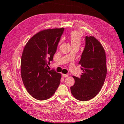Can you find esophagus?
<instances>
[{
	"mask_svg": "<svg viewBox=\"0 0 124 124\" xmlns=\"http://www.w3.org/2000/svg\"><path fill=\"white\" fill-rule=\"evenodd\" d=\"M68 74H62V76L63 78H66V77H68Z\"/></svg>",
	"mask_w": 124,
	"mask_h": 124,
	"instance_id": "1",
	"label": "esophagus"
}]
</instances>
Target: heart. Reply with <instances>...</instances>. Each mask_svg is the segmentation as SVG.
Returning <instances> with one entry per match:
<instances>
[{
  "label": "heart",
  "instance_id": "obj_1",
  "mask_svg": "<svg viewBox=\"0 0 124 124\" xmlns=\"http://www.w3.org/2000/svg\"><path fill=\"white\" fill-rule=\"evenodd\" d=\"M69 38L71 43L72 45H78L80 46L82 40V33L78 31H73L70 33ZM62 40L60 41V43L62 42Z\"/></svg>",
  "mask_w": 124,
  "mask_h": 124
}]
</instances>
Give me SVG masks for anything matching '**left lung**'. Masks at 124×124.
<instances>
[{
  "label": "left lung",
  "mask_w": 124,
  "mask_h": 124,
  "mask_svg": "<svg viewBox=\"0 0 124 124\" xmlns=\"http://www.w3.org/2000/svg\"><path fill=\"white\" fill-rule=\"evenodd\" d=\"M78 64L83 73L80 78L73 76L75 83L70 87L71 92L78 100H89L100 91L107 72L106 52L94 37L86 36L85 46Z\"/></svg>",
  "instance_id": "left-lung-1"
}]
</instances>
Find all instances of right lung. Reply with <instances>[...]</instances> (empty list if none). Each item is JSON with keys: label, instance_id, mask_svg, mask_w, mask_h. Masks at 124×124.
Returning <instances> with one entry per match:
<instances>
[{"label": "right lung", "instance_id": "1", "mask_svg": "<svg viewBox=\"0 0 124 124\" xmlns=\"http://www.w3.org/2000/svg\"><path fill=\"white\" fill-rule=\"evenodd\" d=\"M64 28L45 29L25 45L21 57V77L28 93L39 100L53 96L61 83V74L48 70Z\"/></svg>", "mask_w": 124, "mask_h": 124}]
</instances>
